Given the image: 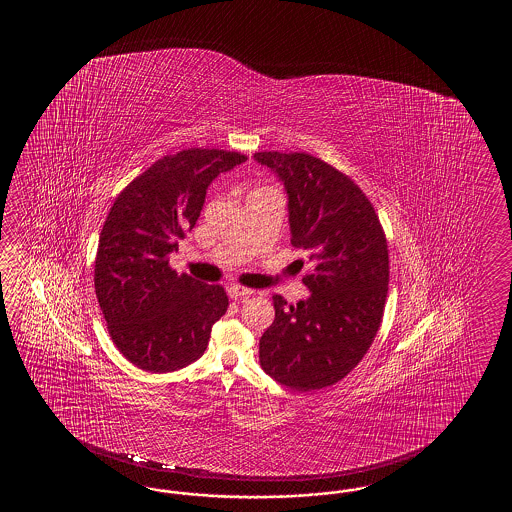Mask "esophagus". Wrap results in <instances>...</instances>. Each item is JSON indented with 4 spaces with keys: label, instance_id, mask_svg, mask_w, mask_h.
Masks as SVG:
<instances>
[{
    "label": "esophagus",
    "instance_id": "34e87169",
    "mask_svg": "<svg viewBox=\"0 0 512 512\" xmlns=\"http://www.w3.org/2000/svg\"><path fill=\"white\" fill-rule=\"evenodd\" d=\"M252 289H247V287H243V285H230L229 287V296L230 298H247V296H251Z\"/></svg>",
    "mask_w": 512,
    "mask_h": 512
}]
</instances>
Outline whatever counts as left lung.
Returning <instances> with one entry per match:
<instances>
[{
  "label": "left lung",
  "instance_id": "left-lung-1",
  "mask_svg": "<svg viewBox=\"0 0 512 512\" xmlns=\"http://www.w3.org/2000/svg\"><path fill=\"white\" fill-rule=\"evenodd\" d=\"M289 196L291 243L309 252L307 300L272 296L274 322L260 364L274 381L313 392L342 381L381 327L390 282L388 243L368 196L351 177L309 153H254Z\"/></svg>",
  "mask_w": 512,
  "mask_h": 512
}]
</instances>
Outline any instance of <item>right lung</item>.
<instances>
[{
  "label": "right lung",
  "instance_id": "1",
  "mask_svg": "<svg viewBox=\"0 0 512 512\" xmlns=\"http://www.w3.org/2000/svg\"><path fill=\"white\" fill-rule=\"evenodd\" d=\"M247 155L190 148L166 155L120 192L98 240L95 293L109 337L137 368L166 373L199 359L229 296L177 274L168 258L194 229L207 188Z\"/></svg>",
  "mask_w": 512,
  "mask_h": 512
}]
</instances>
